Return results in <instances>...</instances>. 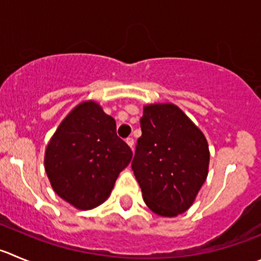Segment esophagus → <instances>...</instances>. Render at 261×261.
<instances>
[{"label":"esophagus","instance_id":"34e87169","mask_svg":"<svg viewBox=\"0 0 261 261\" xmlns=\"http://www.w3.org/2000/svg\"><path fill=\"white\" fill-rule=\"evenodd\" d=\"M125 142L128 143L129 147H130V148H132V150H133V147H135V140H133L132 137H128V138H126V140H125Z\"/></svg>","mask_w":261,"mask_h":261}]
</instances>
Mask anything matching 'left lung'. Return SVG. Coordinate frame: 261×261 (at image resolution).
Listing matches in <instances>:
<instances>
[{"instance_id": "left-lung-1", "label": "left lung", "mask_w": 261, "mask_h": 261, "mask_svg": "<svg viewBox=\"0 0 261 261\" xmlns=\"http://www.w3.org/2000/svg\"><path fill=\"white\" fill-rule=\"evenodd\" d=\"M132 169L143 200L160 217H177L206 180L210 152L200 129L173 103L143 108Z\"/></svg>"}]
</instances>
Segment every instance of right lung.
I'll return each mask as SVG.
<instances>
[{
  "mask_svg": "<svg viewBox=\"0 0 261 261\" xmlns=\"http://www.w3.org/2000/svg\"><path fill=\"white\" fill-rule=\"evenodd\" d=\"M130 147L116 135L114 118L93 101L82 102L49 140L44 169L52 188L79 210L98 206L119 173L130 163Z\"/></svg>",
  "mask_w": 261,
  "mask_h": 261,
  "instance_id": "add662e5",
  "label": "right lung"
}]
</instances>
